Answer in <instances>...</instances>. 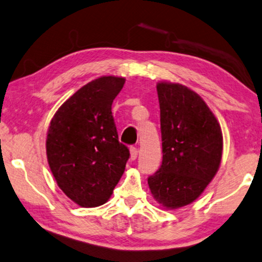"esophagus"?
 Here are the masks:
<instances>
[{
    "mask_svg": "<svg viewBox=\"0 0 262 262\" xmlns=\"http://www.w3.org/2000/svg\"><path fill=\"white\" fill-rule=\"evenodd\" d=\"M130 155H131L132 160L137 159V157H138V150H137V147H131L130 148Z\"/></svg>",
    "mask_w": 262,
    "mask_h": 262,
    "instance_id": "obj_1",
    "label": "esophagus"
}]
</instances>
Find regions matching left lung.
<instances>
[{
  "label": "left lung",
  "mask_w": 262,
  "mask_h": 262,
  "mask_svg": "<svg viewBox=\"0 0 262 262\" xmlns=\"http://www.w3.org/2000/svg\"><path fill=\"white\" fill-rule=\"evenodd\" d=\"M163 162L147 179L160 206L176 210L191 204L219 170L223 132L215 116L194 91L179 83L157 84Z\"/></svg>",
  "instance_id": "left-lung-1"
}]
</instances>
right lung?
Listing matches in <instances>:
<instances>
[{
    "mask_svg": "<svg viewBox=\"0 0 262 262\" xmlns=\"http://www.w3.org/2000/svg\"><path fill=\"white\" fill-rule=\"evenodd\" d=\"M124 83L116 76L91 80L62 104L48 128L50 170L68 198L82 207L110 199L130 157L111 112Z\"/></svg>",
    "mask_w": 262,
    "mask_h": 262,
    "instance_id": "right-lung-1",
    "label": "right lung"
}]
</instances>
